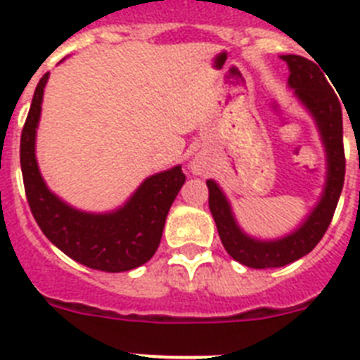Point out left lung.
Returning a JSON list of instances; mask_svg holds the SVG:
<instances>
[{
    "instance_id": "left-lung-1",
    "label": "left lung",
    "mask_w": 360,
    "mask_h": 360,
    "mask_svg": "<svg viewBox=\"0 0 360 360\" xmlns=\"http://www.w3.org/2000/svg\"><path fill=\"white\" fill-rule=\"evenodd\" d=\"M288 63V84L295 90L301 103L316 117L328 155V182L319 205L314 209L303 227L278 241H257L245 236L232 218L231 207L219 187L207 180L209 209L218 227L219 240L232 259L250 269H276L295 262L310 252L332 224L337 202L345 184L346 158L342 144V110L339 97L332 90L323 68L301 56H283Z\"/></svg>"
}]
</instances>
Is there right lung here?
Returning <instances> with one entry per match:
<instances>
[{
  "mask_svg": "<svg viewBox=\"0 0 360 360\" xmlns=\"http://www.w3.org/2000/svg\"><path fill=\"white\" fill-rule=\"evenodd\" d=\"M44 73L34 91L21 131V173L30 211L43 234L66 256L103 272H126L151 259L160 243L165 216L186 182L182 167L148 178L122 209L86 214L68 207L44 186L36 162V128L41 115Z\"/></svg>",
  "mask_w": 360,
  "mask_h": 360,
  "instance_id": "add662e5",
  "label": "right lung"
}]
</instances>
